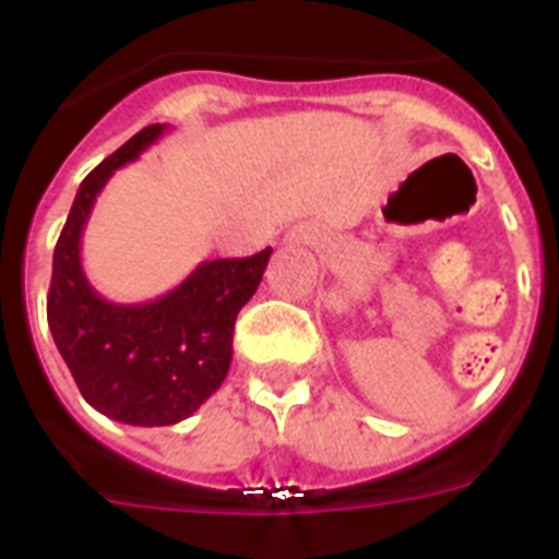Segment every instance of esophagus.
Here are the masks:
<instances>
[{"label": "esophagus", "mask_w": 559, "mask_h": 559, "mask_svg": "<svg viewBox=\"0 0 559 559\" xmlns=\"http://www.w3.org/2000/svg\"><path fill=\"white\" fill-rule=\"evenodd\" d=\"M285 240H288V243H308V229H305V226H296V229L288 231Z\"/></svg>", "instance_id": "1"}]
</instances>
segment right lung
Here are the masks:
<instances>
[{"mask_svg": "<svg viewBox=\"0 0 559 559\" xmlns=\"http://www.w3.org/2000/svg\"><path fill=\"white\" fill-rule=\"evenodd\" d=\"M165 126H147L83 179L52 254L49 333L92 408L126 426H176L218 392L231 364L235 319L263 280L271 249L204 260L185 283L140 305L108 302L83 274L81 237L97 195L140 159Z\"/></svg>", "mask_w": 559, "mask_h": 559, "instance_id": "add662e5", "label": "right lung"}]
</instances>
